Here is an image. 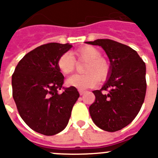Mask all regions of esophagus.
Returning <instances> with one entry per match:
<instances>
[{
    "label": "esophagus",
    "instance_id": "1",
    "mask_svg": "<svg viewBox=\"0 0 158 158\" xmlns=\"http://www.w3.org/2000/svg\"><path fill=\"white\" fill-rule=\"evenodd\" d=\"M85 91H84V90H79V93H80L81 96L85 94Z\"/></svg>",
    "mask_w": 158,
    "mask_h": 158
}]
</instances>
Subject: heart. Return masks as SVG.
<instances>
[{"label":"heart","mask_w":158,"mask_h":158,"mask_svg":"<svg viewBox=\"0 0 158 158\" xmlns=\"http://www.w3.org/2000/svg\"><path fill=\"white\" fill-rule=\"evenodd\" d=\"M73 55L79 62H86L84 68L85 74L73 75L69 77L66 81L68 86L85 90L96 86L98 80H104L109 73V64L102 58L101 52L96 47L92 46L81 47L75 51ZM58 67L63 74H69L74 71L76 61L72 54L64 53L58 58Z\"/></svg>","instance_id":"1"}]
</instances>
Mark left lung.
<instances>
[{"instance_id": "left-lung-1", "label": "left lung", "mask_w": 158, "mask_h": 158, "mask_svg": "<svg viewBox=\"0 0 158 158\" xmlns=\"http://www.w3.org/2000/svg\"><path fill=\"white\" fill-rule=\"evenodd\" d=\"M86 43L100 46L111 62L108 80L101 89L93 92L96 100L89 107L90 115L100 129L119 131L134 120L144 102L146 64L135 50L114 40Z\"/></svg>"}]
</instances>
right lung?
Listing matches in <instances>:
<instances>
[{"label": "right lung", "instance_id": "right-lung-1", "mask_svg": "<svg viewBox=\"0 0 158 158\" xmlns=\"http://www.w3.org/2000/svg\"><path fill=\"white\" fill-rule=\"evenodd\" d=\"M73 46L51 43L30 51L19 62L12 77V96L25 123L38 133L54 135L63 131L80 96L65 88L58 60ZM62 90L63 93H58Z\"/></svg>", "mask_w": 158, "mask_h": 158}]
</instances>
